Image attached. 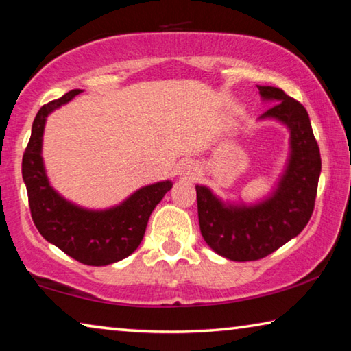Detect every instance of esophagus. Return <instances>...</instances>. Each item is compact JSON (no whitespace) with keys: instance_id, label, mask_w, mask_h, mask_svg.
Wrapping results in <instances>:
<instances>
[{"instance_id":"obj_1","label":"esophagus","mask_w":351,"mask_h":351,"mask_svg":"<svg viewBox=\"0 0 351 351\" xmlns=\"http://www.w3.org/2000/svg\"><path fill=\"white\" fill-rule=\"evenodd\" d=\"M194 171H196V169H194L191 165L185 163V165H183V168H182V174L185 176V177H193L194 176Z\"/></svg>"}]
</instances>
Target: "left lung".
Masks as SVG:
<instances>
[{
    "instance_id": "1",
    "label": "left lung",
    "mask_w": 351,
    "mask_h": 351,
    "mask_svg": "<svg viewBox=\"0 0 351 351\" xmlns=\"http://www.w3.org/2000/svg\"><path fill=\"white\" fill-rule=\"evenodd\" d=\"M266 101H277L261 119H277L289 129L291 157L278 186L256 205H227L211 189L197 185L200 233L217 255L255 261L295 238L311 217L322 169L320 151L306 108L277 87H261Z\"/></svg>"
}]
</instances>
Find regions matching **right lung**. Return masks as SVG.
<instances>
[{
	"instance_id": "obj_1",
	"label": "right lung",
	"mask_w": 351,
	"mask_h": 351,
	"mask_svg": "<svg viewBox=\"0 0 351 351\" xmlns=\"http://www.w3.org/2000/svg\"><path fill=\"white\" fill-rule=\"evenodd\" d=\"M79 93L82 90H71L40 108L23 154L21 174L32 221L40 234L79 263L107 266L136 250L145 237L149 216L172 188V183L166 180L140 188L121 205L102 211L80 208L56 193L46 177L42 158L46 117Z\"/></svg>"
}]
</instances>
